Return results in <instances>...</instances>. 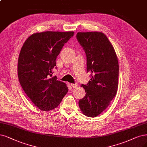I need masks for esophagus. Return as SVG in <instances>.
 I'll list each match as a JSON object with an SVG mask.
<instances>
[{"instance_id":"obj_1","label":"esophagus","mask_w":147,"mask_h":147,"mask_svg":"<svg viewBox=\"0 0 147 147\" xmlns=\"http://www.w3.org/2000/svg\"><path fill=\"white\" fill-rule=\"evenodd\" d=\"M70 86H71L72 88H76L78 86V84L77 83H71L70 84Z\"/></svg>"}]
</instances>
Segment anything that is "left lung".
<instances>
[{
	"mask_svg": "<svg viewBox=\"0 0 147 147\" xmlns=\"http://www.w3.org/2000/svg\"><path fill=\"white\" fill-rule=\"evenodd\" d=\"M77 41L86 56L87 72L90 80L82 84L86 95L78 102L82 113L95 117L108 107L117 94L119 63L115 50L102 32H78Z\"/></svg>",
	"mask_w": 147,
	"mask_h": 147,
	"instance_id": "1",
	"label": "left lung"
}]
</instances>
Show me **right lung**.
<instances>
[{"instance_id":"obj_1","label":"right lung","mask_w":147,"mask_h":147,"mask_svg":"<svg viewBox=\"0 0 147 147\" xmlns=\"http://www.w3.org/2000/svg\"><path fill=\"white\" fill-rule=\"evenodd\" d=\"M73 32H45L31 35L24 42L18 59L20 84L34 105L41 110H52L67 94L65 84L52 77L56 59Z\"/></svg>"}]
</instances>
